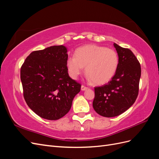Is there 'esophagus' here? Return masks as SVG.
I'll list each match as a JSON object with an SVG mask.
<instances>
[{
  "instance_id": "esophagus-1",
  "label": "esophagus",
  "mask_w": 159,
  "mask_h": 159,
  "mask_svg": "<svg viewBox=\"0 0 159 159\" xmlns=\"http://www.w3.org/2000/svg\"><path fill=\"white\" fill-rule=\"evenodd\" d=\"M88 89V88L85 87V86H84V85H81V91H85V90H87Z\"/></svg>"
}]
</instances>
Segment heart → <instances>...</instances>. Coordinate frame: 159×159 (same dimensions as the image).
Listing matches in <instances>:
<instances>
[{
    "instance_id": "heart-1",
    "label": "heart",
    "mask_w": 159,
    "mask_h": 159,
    "mask_svg": "<svg viewBox=\"0 0 159 159\" xmlns=\"http://www.w3.org/2000/svg\"><path fill=\"white\" fill-rule=\"evenodd\" d=\"M66 64L72 78H78L85 67L88 80L97 85H103L109 82L116 74L119 57L112 49L88 44L77 49L75 57H68Z\"/></svg>"
}]
</instances>
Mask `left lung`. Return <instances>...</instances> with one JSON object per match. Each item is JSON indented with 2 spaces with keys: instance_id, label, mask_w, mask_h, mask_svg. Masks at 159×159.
Instances as JSON below:
<instances>
[{
  "instance_id": "obj_1",
  "label": "left lung",
  "mask_w": 159,
  "mask_h": 159,
  "mask_svg": "<svg viewBox=\"0 0 159 159\" xmlns=\"http://www.w3.org/2000/svg\"><path fill=\"white\" fill-rule=\"evenodd\" d=\"M119 57L116 74L104 85L95 88L93 107L105 117H116L131 107L139 93L141 65L136 56L128 48L114 43Z\"/></svg>"
}]
</instances>
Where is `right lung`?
Returning <instances> with one entry per match:
<instances>
[{
  "instance_id": "right-lung-1",
  "label": "right lung",
  "mask_w": 159,
  "mask_h": 159,
  "mask_svg": "<svg viewBox=\"0 0 159 159\" xmlns=\"http://www.w3.org/2000/svg\"><path fill=\"white\" fill-rule=\"evenodd\" d=\"M63 45L32 52L20 69L24 98L38 116L57 120L69 112L81 84L69 76Z\"/></svg>"
}]
</instances>
